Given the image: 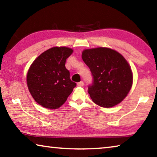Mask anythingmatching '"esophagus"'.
<instances>
[{"mask_svg": "<svg viewBox=\"0 0 157 157\" xmlns=\"http://www.w3.org/2000/svg\"><path fill=\"white\" fill-rule=\"evenodd\" d=\"M78 86H84V82L83 81H81V82H78Z\"/></svg>", "mask_w": 157, "mask_h": 157, "instance_id": "obj_1", "label": "esophagus"}]
</instances>
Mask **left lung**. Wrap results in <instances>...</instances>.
Masks as SVG:
<instances>
[{
  "label": "left lung",
  "instance_id": "1",
  "mask_svg": "<svg viewBox=\"0 0 157 157\" xmlns=\"http://www.w3.org/2000/svg\"><path fill=\"white\" fill-rule=\"evenodd\" d=\"M82 58L91 72L88 93L95 104L109 108L123 101L133 82L132 70L123 56L112 49L97 48L84 50Z\"/></svg>",
  "mask_w": 157,
  "mask_h": 157
}]
</instances>
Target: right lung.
I'll return each mask as SVG.
<instances>
[{
  "label": "right lung",
  "mask_w": 157,
  "mask_h": 157,
  "mask_svg": "<svg viewBox=\"0 0 157 157\" xmlns=\"http://www.w3.org/2000/svg\"><path fill=\"white\" fill-rule=\"evenodd\" d=\"M72 53L69 48H52L30 66L27 74L28 87L34 100L42 107L52 109L60 107L76 86L65 66Z\"/></svg>",
  "instance_id": "1"
}]
</instances>
